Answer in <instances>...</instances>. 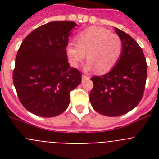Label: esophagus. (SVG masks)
Returning <instances> with one entry per match:
<instances>
[{"instance_id":"34e87169","label":"esophagus","mask_w":159,"mask_h":159,"mask_svg":"<svg viewBox=\"0 0 159 159\" xmlns=\"http://www.w3.org/2000/svg\"><path fill=\"white\" fill-rule=\"evenodd\" d=\"M88 79H89V77H88V75H82V80H88Z\"/></svg>"}]
</instances>
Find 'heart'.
Segmentation results:
<instances>
[{
  "mask_svg": "<svg viewBox=\"0 0 159 159\" xmlns=\"http://www.w3.org/2000/svg\"><path fill=\"white\" fill-rule=\"evenodd\" d=\"M77 43H69L66 48L72 67H77L86 57L88 70L100 74L108 72L117 64L123 53V41L116 33L102 27L92 26L77 35Z\"/></svg>",
  "mask_w": 159,
  "mask_h": 159,
  "instance_id": "1",
  "label": "heart"
}]
</instances>
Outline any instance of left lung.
Here are the masks:
<instances>
[{"label":"left lung","mask_w":159,"mask_h":159,"mask_svg":"<svg viewBox=\"0 0 159 159\" xmlns=\"http://www.w3.org/2000/svg\"><path fill=\"white\" fill-rule=\"evenodd\" d=\"M123 41L121 58L110 71L93 76L90 93L92 107L102 116L115 117L134 109L143 98L147 80V61L137 42L127 33L115 28Z\"/></svg>","instance_id":"1"}]
</instances>
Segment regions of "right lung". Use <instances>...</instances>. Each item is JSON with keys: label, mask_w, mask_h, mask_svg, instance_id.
<instances>
[{"label": "right lung", "mask_w": 159, "mask_h": 159, "mask_svg": "<svg viewBox=\"0 0 159 159\" xmlns=\"http://www.w3.org/2000/svg\"><path fill=\"white\" fill-rule=\"evenodd\" d=\"M73 21H52L34 29L17 52L12 79L18 98L31 113L55 117L67 108L81 73L70 66L66 47Z\"/></svg>", "instance_id": "obj_1"}]
</instances>
